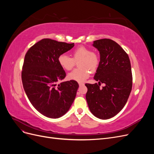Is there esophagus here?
<instances>
[{
  "label": "esophagus",
  "instance_id": "esophagus-1",
  "mask_svg": "<svg viewBox=\"0 0 154 154\" xmlns=\"http://www.w3.org/2000/svg\"><path fill=\"white\" fill-rule=\"evenodd\" d=\"M78 84H79V85H80V86H82V85H84V83H78Z\"/></svg>",
  "mask_w": 154,
  "mask_h": 154
}]
</instances>
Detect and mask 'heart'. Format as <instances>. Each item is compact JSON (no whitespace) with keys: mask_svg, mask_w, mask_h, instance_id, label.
<instances>
[{"mask_svg":"<svg viewBox=\"0 0 154 154\" xmlns=\"http://www.w3.org/2000/svg\"><path fill=\"white\" fill-rule=\"evenodd\" d=\"M78 66L80 68L75 69L68 74V78L71 80L83 82L90 76L91 69L94 72L99 66L100 60L97 54L83 46L77 48L72 52V58L67 54L62 53L58 58V63L63 69L70 71L75 65L76 62L80 60Z\"/></svg>","mask_w":154,"mask_h":154,"instance_id":"obj_1","label":"heart"}]
</instances>
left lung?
<instances>
[{
    "mask_svg": "<svg viewBox=\"0 0 154 154\" xmlns=\"http://www.w3.org/2000/svg\"><path fill=\"white\" fill-rule=\"evenodd\" d=\"M92 45L100 54L94 77L98 83H86V100L93 115L107 119L118 114L128 100L132 87L131 64L127 53L112 40H97ZM101 83L105 85L102 89Z\"/></svg>",
    "mask_w": 154,
    "mask_h": 154,
    "instance_id": "1",
    "label": "left lung"
}]
</instances>
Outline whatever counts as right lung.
<instances>
[{
	"label": "right lung",
	"instance_id": "add662e5",
	"mask_svg": "<svg viewBox=\"0 0 154 154\" xmlns=\"http://www.w3.org/2000/svg\"><path fill=\"white\" fill-rule=\"evenodd\" d=\"M74 45V43L44 38L32 45L26 54L22 71L23 87L32 105L46 117H61L75 99L79 87L76 81L58 84L66 76L58 58Z\"/></svg>",
	"mask_w": 154,
	"mask_h": 154
}]
</instances>
